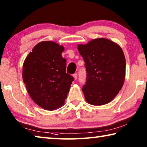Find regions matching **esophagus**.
Here are the masks:
<instances>
[{"label": "esophagus", "instance_id": "esophagus-1", "mask_svg": "<svg viewBox=\"0 0 147 147\" xmlns=\"http://www.w3.org/2000/svg\"><path fill=\"white\" fill-rule=\"evenodd\" d=\"M73 77H74V79L76 80L77 79V77H78V74H77L76 73H74L73 74Z\"/></svg>", "mask_w": 147, "mask_h": 147}]
</instances>
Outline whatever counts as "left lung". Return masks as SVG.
I'll use <instances>...</instances> for the list:
<instances>
[{"instance_id":"8db88e82","label":"left lung","mask_w":147,"mask_h":147,"mask_svg":"<svg viewBox=\"0 0 147 147\" xmlns=\"http://www.w3.org/2000/svg\"><path fill=\"white\" fill-rule=\"evenodd\" d=\"M85 61L87 81L82 91L88 103L94 106L108 104L123 88L126 59L123 50L115 42L97 38L78 45Z\"/></svg>"}]
</instances>
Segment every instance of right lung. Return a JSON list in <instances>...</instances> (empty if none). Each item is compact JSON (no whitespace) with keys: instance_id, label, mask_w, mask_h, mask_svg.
Segmentation results:
<instances>
[{"instance_id":"1","label":"right lung","mask_w":147,"mask_h":147,"mask_svg":"<svg viewBox=\"0 0 147 147\" xmlns=\"http://www.w3.org/2000/svg\"><path fill=\"white\" fill-rule=\"evenodd\" d=\"M63 46L51 41L39 43L24 60L23 80L35 103L46 110L64 105L74 78L66 73Z\"/></svg>"}]
</instances>
